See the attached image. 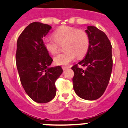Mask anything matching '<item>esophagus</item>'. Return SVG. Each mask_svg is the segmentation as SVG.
Returning <instances> with one entry per match:
<instances>
[{"mask_svg":"<svg viewBox=\"0 0 128 128\" xmlns=\"http://www.w3.org/2000/svg\"><path fill=\"white\" fill-rule=\"evenodd\" d=\"M68 68H69V66H62V68H63V70H66Z\"/></svg>","mask_w":128,"mask_h":128,"instance_id":"esophagus-1","label":"esophagus"}]
</instances>
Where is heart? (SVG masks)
<instances>
[{"instance_id":"obj_1","label":"heart","mask_w":128,"mask_h":128,"mask_svg":"<svg viewBox=\"0 0 128 128\" xmlns=\"http://www.w3.org/2000/svg\"><path fill=\"white\" fill-rule=\"evenodd\" d=\"M54 38L46 37L43 39V44L46 50L51 54L58 52L60 45H63L62 54L54 58L57 65H66L72 62L76 56L82 58L89 50L90 41L89 36L84 30L73 27L62 26L53 34Z\"/></svg>"}]
</instances>
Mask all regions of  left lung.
<instances>
[{
  "label": "left lung",
  "instance_id": "obj_1",
  "mask_svg": "<svg viewBox=\"0 0 128 128\" xmlns=\"http://www.w3.org/2000/svg\"><path fill=\"white\" fill-rule=\"evenodd\" d=\"M86 32L90 44L85 58L72 67L74 72L73 88L81 98L94 100L103 94L110 82L113 67L112 46L106 34L96 27L89 26ZM78 65L86 68H80Z\"/></svg>",
  "mask_w": 128,
  "mask_h": 128
}]
</instances>
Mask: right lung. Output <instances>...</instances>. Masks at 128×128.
Listing matches in <instances>:
<instances>
[{
  "label": "right lung",
  "instance_id": "right-lung-1",
  "mask_svg": "<svg viewBox=\"0 0 128 128\" xmlns=\"http://www.w3.org/2000/svg\"><path fill=\"white\" fill-rule=\"evenodd\" d=\"M52 27L34 22L26 27L17 42L16 65L22 86L36 102L47 103L56 96L55 82L63 72L60 66L50 67L53 60L42 38Z\"/></svg>",
  "mask_w": 128,
  "mask_h": 128
}]
</instances>
